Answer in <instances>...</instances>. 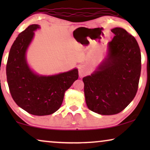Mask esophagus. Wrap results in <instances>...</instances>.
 I'll use <instances>...</instances> for the list:
<instances>
[{"instance_id": "esophagus-1", "label": "esophagus", "mask_w": 150, "mask_h": 150, "mask_svg": "<svg viewBox=\"0 0 150 150\" xmlns=\"http://www.w3.org/2000/svg\"><path fill=\"white\" fill-rule=\"evenodd\" d=\"M79 76L81 77H83L85 76L86 74H87V70H86L85 67L83 66V65H81L79 67Z\"/></svg>"}]
</instances>
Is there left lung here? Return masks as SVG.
<instances>
[{
	"label": "left lung",
	"instance_id": "1",
	"mask_svg": "<svg viewBox=\"0 0 150 150\" xmlns=\"http://www.w3.org/2000/svg\"><path fill=\"white\" fill-rule=\"evenodd\" d=\"M108 54L98 70L84 77L86 103L92 111L110 115L122 111L138 90L141 55L136 39L124 28L111 29Z\"/></svg>",
	"mask_w": 150,
	"mask_h": 150
}]
</instances>
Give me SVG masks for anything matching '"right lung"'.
I'll use <instances>...</instances> for the list:
<instances>
[{"instance_id":"1","label":"right lung","mask_w":150,"mask_h":150,"mask_svg":"<svg viewBox=\"0 0 150 150\" xmlns=\"http://www.w3.org/2000/svg\"><path fill=\"white\" fill-rule=\"evenodd\" d=\"M40 28L31 24L14 41L8 57L6 74L14 101L22 109L34 115H48L62 104L65 91L79 78L77 69L50 76L34 74L26 63L25 53L34 32Z\"/></svg>"}]
</instances>
